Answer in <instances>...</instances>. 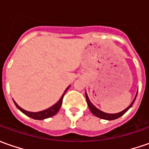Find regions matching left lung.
<instances>
[{"instance_id":"obj_1","label":"left lung","mask_w":149,"mask_h":149,"mask_svg":"<svg viewBox=\"0 0 149 149\" xmlns=\"http://www.w3.org/2000/svg\"><path fill=\"white\" fill-rule=\"evenodd\" d=\"M138 94V92H137ZM137 94L135 95V98L134 99V100L132 101V103L129 104V107H127L125 109H123V111L119 112V113H105V112L101 111L100 109H99L98 108H96L91 102L89 99V96L87 95V93L85 92V97H86V100H87V104H88V106H89V109L90 112L96 116V117L100 118L102 119H105V120H113V119H116V118H118L119 117H121L122 115H123L126 112L129 110V109L133 106L135 100H136V97H137Z\"/></svg>"}]
</instances>
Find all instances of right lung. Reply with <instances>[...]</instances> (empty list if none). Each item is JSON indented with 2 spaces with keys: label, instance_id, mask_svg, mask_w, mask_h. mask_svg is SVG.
<instances>
[{
  "label": "right lung",
  "instance_id": "add662e5",
  "mask_svg": "<svg viewBox=\"0 0 149 149\" xmlns=\"http://www.w3.org/2000/svg\"><path fill=\"white\" fill-rule=\"evenodd\" d=\"M70 86L69 87H67V89L65 90V92H64V94L62 95V96L60 97V99L59 100V101L56 103V104H54V105H52L51 107H49L48 109H45V110H42V111H40V112H30V111H26L25 109H23L22 108H20V106L18 105L15 102L14 100V103L15 106H16V108L20 110V111L22 112L23 113H25L26 115H27L28 117L31 118H34V119H37V120H42V119H45V118H48L52 117V116H54L55 115L58 111L60 110V107H61V104H62V100H63V97H64V95L65 94V92L68 90V89L70 88Z\"/></svg>",
  "mask_w": 149,
  "mask_h": 149
}]
</instances>
